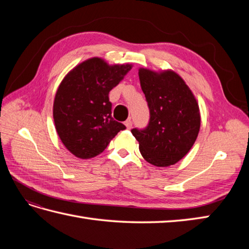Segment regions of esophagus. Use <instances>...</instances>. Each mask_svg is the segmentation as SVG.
I'll return each instance as SVG.
<instances>
[{"instance_id":"obj_1","label":"esophagus","mask_w":249,"mask_h":249,"mask_svg":"<svg viewBox=\"0 0 249 249\" xmlns=\"http://www.w3.org/2000/svg\"><path fill=\"white\" fill-rule=\"evenodd\" d=\"M125 126H126V128H127V129L131 128V126H133V122H131L130 119L125 121Z\"/></svg>"}]
</instances>
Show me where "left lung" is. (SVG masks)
I'll return each mask as SVG.
<instances>
[{
  "label": "left lung",
  "instance_id": "obj_1",
  "mask_svg": "<svg viewBox=\"0 0 249 249\" xmlns=\"http://www.w3.org/2000/svg\"><path fill=\"white\" fill-rule=\"evenodd\" d=\"M139 80L150 123L143 130L131 129L142 157L156 167L179 161L197 139L201 116L197 99L183 78L172 70L139 68Z\"/></svg>",
  "mask_w": 249,
  "mask_h": 249
}]
</instances>
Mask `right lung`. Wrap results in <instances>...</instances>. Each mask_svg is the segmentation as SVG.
Wrapping results in <instances>:
<instances>
[{
    "mask_svg": "<svg viewBox=\"0 0 249 249\" xmlns=\"http://www.w3.org/2000/svg\"><path fill=\"white\" fill-rule=\"evenodd\" d=\"M131 64H108L91 57L72 68L60 83L53 102V120L62 143L81 160L97 156L125 126L111 116L109 92Z\"/></svg>",
    "mask_w": 249,
    "mask_h": 249,
    "instance_id": "obj_1",
    "label": "right lung"
}]
</instances>
